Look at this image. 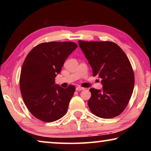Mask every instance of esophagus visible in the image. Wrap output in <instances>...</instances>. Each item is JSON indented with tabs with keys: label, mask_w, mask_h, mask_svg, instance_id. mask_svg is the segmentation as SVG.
<instances>
[{
	"label": "esophagus",
	"mask_w": 151,
	"mask_h": 151,
	"mask_svg": "<svg viewBox=\"0 0 151 151\" xmlns=\"http://www.w3.org/2000/svg\"><path fill=\"white\" fill-rule=\"evenodd\" d=\"M83 90H85V88H83V87H81V86H78V87L76 88V91H83Z\"/></svg>",
	"instance_id": "obj_1"
}]
</instances>
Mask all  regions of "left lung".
<instances>
[{"mask_svg": "<svg viewBox=\"0 0 151 151\" xmlns=\"http://www.w3.org/2000/svg\"><path fill=\"white\" fill-rule=\"evenodd\" d=\"M93 72L101 79L102 90L92 88L88 105L91 112L103 119L122 113L133 91L134 76L131 63L115 43L78 41Z\"/></svg>", "mask_w": 151, "mask_h": 151, "instance_id": "1", "label": "left lung"}]
</instances>
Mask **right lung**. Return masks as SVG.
Listing matches in <instances>:
<instances>
[{
  "mask_svg": "<svg viewBox=\"0 0 151 151\" xmlns=\"http://www.w3.org/2000/svg\"><path fill=\"white\" fill-rule=\"evenodd\" d=\"M77 47L72 42H43L25 58L20 72V92L28 109L40 121H57L67 112L75 86L63 88L55 84V77Z\"/></svg>",
  "mask_w": 151,
  "mask_h": 151,
  "instance_id": "add662e5",
  "label": "right lung"
}]
</instances>
